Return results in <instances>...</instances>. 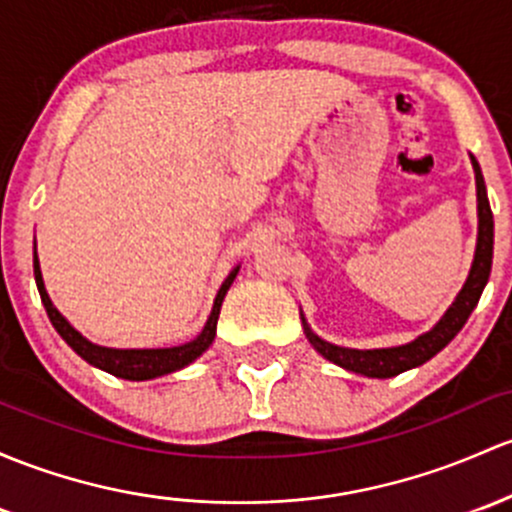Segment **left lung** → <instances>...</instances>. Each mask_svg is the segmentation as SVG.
Wrapping results in <instances>:
<instances>
[{
  "label": "left lung",
  "mask_w": 512,
  "mask_h": 512,
  "mask_svg": "<svg viewBox=\"0 0 512 512\" xmlns=\"http://www.w3.org/2000/svg\"><path fill=\"white\" fill-rule=\"evenodd\" d=\"M471 163H474L476 173V200H478V244H476V256L474 266H471L469 278H466L464 288L456 295L444 317L439 320L427 334L417 337L415 342L405 346H393V349H344V346H334L329 342H322L317 334L310 332V327L305 324V334L310 339V344L315 346L317 351L329 359L332 364L349 368L354 373H364V376L371 378H390L398 376V373L408 371V368H415L425 361H430L437 351H442L452 339L459 334V329L464 327L469 315L474 312L478 305V298H481L483 288H486L488 276H491V263H493V212L491 205H488L486 195V183H483L481 168H478L476 158L471 156Z\"/></svg>",
  "instance_id": "8db88e82"
}]
</instances>
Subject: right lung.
<instances>
[{"instance_id": "right-lung-1", "label": "right lung", "mask_w": 512, "mask_h": 512, "mask_svg": "<svg viewBox=\"0 0 512 512\" xmlns=\"http://www.w3.org/2000/svg\"><path fill=\"white\" fill-rule=\"evenodd\" d=\"M236 273H239V268H234V271L227 276V280L222 283L217 298H214L210 320H207L205 329H202L192 342L170 346V349H107V346H97L87 342L78 329L70 327V322L60 315L56 307H53V302L46 293V285H43L38 256H34V276L38 285V295H41L43 307H46L48 312V320H51L53 327H56V332L65 339V342H68V346L75 351V354H80L82 359L87 361V364L102 368V371L112 373V376L126 378V381H148V378L166 376V373H173L178 371V368L192 364V361H195L197 356L212 344L214 332H217L219 307H222L224 295H227L229 285L234 283Z\"/></svg>"}]
</instances>
